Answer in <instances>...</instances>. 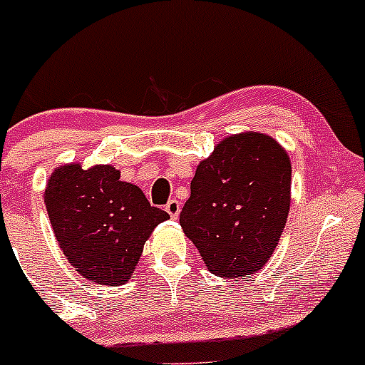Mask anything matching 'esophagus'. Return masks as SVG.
<instances>
[{
  "instance_id": "esophagus-1",
  "label": "esophagus",
  "mask_w": 365,
  "mask_h": 365,
  "mask_svg": "<svg viewBox=\"0 0 365 365\" xmlns=\"http://www.w3.org/2000/svg\"><path fill=\"white\" fill-rule=\"evenodd\" d=\"M180 210H182V205L176 200H169L168 205H165V212H168L173 219H176V217L180 215Z\"/></svg>"
}]
</instances>
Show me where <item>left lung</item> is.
Here are the masks:
<instances>
[{
    "mask_svg": "<svg viewBox=\"0 0 365 365\" xmlns=\"http://www.w3.org/2000/svg\"><path fill=\"white\" fill-rule=\"evenodd\" d=\"M292 162L259 132L220 141L200 162L180 224L212 274L249 277L270 259L286 226Z\"/></svg>",
    "mask_w": 365,
    "mask_h": 365,
    "instance_id": "obj_1",
    "label": "left lung"
}]
</instances>
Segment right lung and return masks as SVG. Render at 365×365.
I'll use <instances>...</instances> for the list:
<instances>
[{
	"label": "right lung",
	"instance_id": "right-lung-1",
	"mask_svg": "<svg viewBox=\"0 0 365 365\" xmlns=\"http://www.w3.org/2000/svg\"><path fill=\"white\" fill-rule=\"evenodd\" d=\"M46 208L68 263L95 284L120 286L134 274L145 242L164 210L138 185L121 182L113 165H60L47 182Z\"/></svg>",
	"mask_w": 365,
	"mask_h": 365
}]
</instances>
